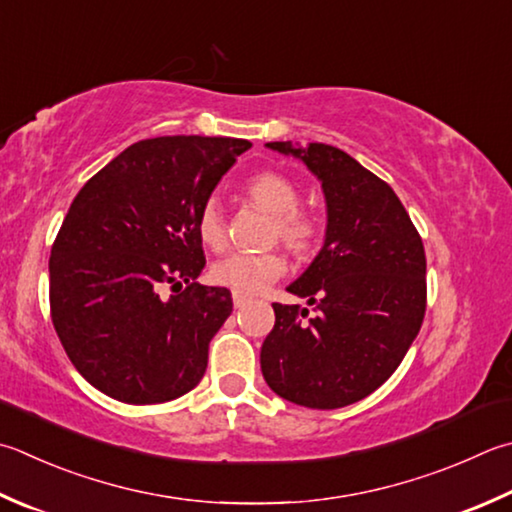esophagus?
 <instances>
[{
	"instance_id": "34e87169",
	"label": "esophagus",
	"mask_w": 512,
	"mask_h": 512,
	"mask_svg": "<svg viewBox=\"0 0 512 512\" xmlns=\"http://www.w3.org/2000/svg\"><path fill=\"white\" fill-rule=\"evenodd\" d=\"M249 303V298L243 296V294H234V307L236 310H240V307H245Z\"/></svg>"
}]
</instances>
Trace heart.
Listing matches in <instances>:
<instances>
[{
	"instance_id": "b5f03b06",
	"label": "heart",
	"mask_w": 512,
	"mask_h": 512,
	"mask_svg": "<svg viewBox=\"0 0 512 512\" xmlns=\"http://www.w3.org/2000/svg\"><path fill=\"white\" fill-rule=\"evenodd\" d=\"M245 196L260 211L272 216V238L292 249L296 256H307L318 243V223L305 211H298L301 191L278 171H260L247 180ZM196 231L202 245L223 249L225 216L218 200H207L196 218ZM285 274V258L278 252L231 254L211 267V281L234 294H256Z\"/></svg>"
}]
</instances>
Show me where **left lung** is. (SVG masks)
Returning a JSON list of instances; mask_svg holds the SVG:
<instances>
[{"label":"left lung","instance_id":"1","mask_svg":"<svg viewBox=\"0 0 512 512\" xmlns=\"http://www.w3.org/2000/svg\"><path fill=\"white\" fill-rule=\"evenodd\" d=\"M321 182L325 240L287 287L307 307L274 303L260 370L278 397L334 410L372 394L399 368L426 314V252L388 182L330 144L267 142Z\"/></svg>","mask_w":512,"mask_h":512}]
</instances>
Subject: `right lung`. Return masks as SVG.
<instances>
[{
  "instance_id": "add662e5",
  "label": "right lung",
  "mask_w": 512,
  "mask_h": 512,
  "mask_svg": "<svg viewBox=\"0 0 512 512\" xmlns=\"http://www.w3.org/2000/svg\"><path fill=\"white\" fill-rule=\"evenodd\" d=\"M252 142L169 136L131 144L71 202L57 234L51 318L75 370L122 403H165L200 383L231 314L227 287L200 285V207ZM187 282L180 295L162 284Z\"/></svg>"
}]
</instances>
